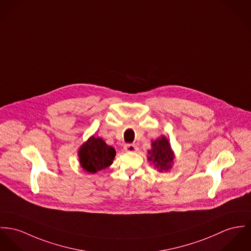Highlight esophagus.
<instances>
[{
  "label": "esophagus",
  "mask_w": 251,
  "mask_h": 251,
  "mask_svg": "<svg viewBox=\"0 0 251 251\" xmlns=\"http://www.w3.org/2000/svg\"><path fill=\"white\" fill-rule=\"evenodd\" d=\"M124 150L126 152H135V151H137V147L135 144H126L124 146Z\"/></svg>",
  "instance_id": "1"
}]
</instances>
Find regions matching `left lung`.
Masks as SVG:
<instances>
[{
  "label": "left lung",
  "instance_id": "8db88e82",
  "mask_svg": "<svg viewBox=\"0 0 251 251\" xmlns=\"http://www.w3.org/2000/svg\"><path fill=\"white\" fill-rule=\"evenodd\" d=\"M148 160L152 161L154 167L159 171H168L174 162V152L170 142L162 135L152 142V149L148 151Z\"/></svg>",
  "mask_w": 251,
  "mask_h": 251
}]
</instances>
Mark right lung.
Segmentation results:
<instances>
[{"instance_id": "obj_1", "label": "right lung", "mask_w": 251, "mask_h": 251, "mask_svg": "<svg viewBox=\"0 0 251 251\" xmlns=\"http://www.w3.org/2000/svg\"><path fill=\"white\" fill-rule=\"evenodd\" d=\"M78 156L81 167L88 173L95 174L112 165L116 150L101 137L93 135L79 148Z\"/></svg>"}]
</instances>
